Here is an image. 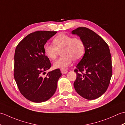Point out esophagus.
I'll return each instance as SVG.
<instances>
[{
	"instance_id": "esophagus-1",
	"label": "esophagus",
	"mask_w": 125,
	"mask_h": 125,
	"mask_svg": "<svg viewBox=\"0 0 125 125\" xmlns=\"http://www.w3.org/2000/svg\"><path fill=\"white\" fill-rule=\"evenodd\" d=\"M61 71L62 74H65L68 73V71L65 69H61Z\"/></svg>"
}]
</instances>
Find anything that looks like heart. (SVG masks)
Returning a JSON list of instances; mask_svg holds the SVG:
<instances>
[{"label": "heart", "instance_id": "heart-1", "mask_svg": "<svg viewBox=\"0 0 125 125\" xmlns=\"http://www.w3.org/2000/svg\"><path fill=\"white\" fill-rule=\"evenodd\" d=\"M54 45L46 43L44 45V53L47 57L55 60L61 50L62 57L54 63L56 69H65L70 66L73 60L77 61L83 57L85 52V44L79 38H73L72 36L64 33L58 34L53 39Z\"/></svg>", "mask_w": 125, "mask_h": 125}]
</instances>
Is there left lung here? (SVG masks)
Wrapping results in <instances>:
<instances>
[{
    "label": "left lung",
    "mask_w": 125,
    "mask_h": 125,
    "mask_svg": "<svg viewBox=\"0 0 125 125\" xmlns=\"http://www.w3.org/2000/svg\"><path fill=\"white\" fill-rule=\"evenodd\" d=\"M83 41L85 53L74 71L76 91L85 99L93 100L106 91L112 75V58L106 42L94 31L78 27L71 31Z\"/></svg>",
    "instance_id": "1"
}]
</instances>
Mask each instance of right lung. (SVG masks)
I'll list each match as a JSON object with an SVG mask.
<instances>
[{
  "instance_id": "1",
  "label": "right lung",
  "mask_w": 125,
  "mask_h": 125,
  "mask_svg": "<svg viewBox=\"0 0 125 125\" xmlns=\"http://www.w3.org/2000/svg\"><path fill=\"white\" fill-rule=\"evenodd\" d=\"M56 33L35 31L26 36L16 47L14 77L21 94L31 102H46L56 90L62 75L59 69L49 71L45 77L42 76L51 67L44 53V45Z\"/></svg>"
}]
</instances>
